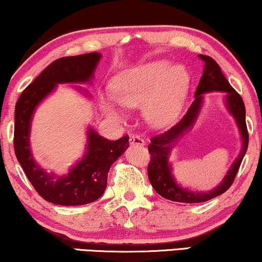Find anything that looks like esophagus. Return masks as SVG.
I'll use <instances>...</instances> for the list:
<instances>
[{
    "instance_id": "esophagus-1",
    "label": "esophagus",
    "mask_w": 262,
    "mask_h": 262,
    "mask_svg": "<svg viewBox=\"0 0 262 262\" xmlns=\"http://www.w3.org/2000/svg\"><path fill=\"white\" fill-rule=\"evenodd\" d=\"M130 144L131 145H144V144H145V140L140 138L139 136L134 135L130 137Z\"/></svg>"
}]
</instances>
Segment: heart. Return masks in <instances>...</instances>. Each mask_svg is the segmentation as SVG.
<instances>
[{"label":"heart","instance_id":"1","mask_svg":"<svg viewBox=\"0 0 262 262\" xmlns=\"http://www.w3.org/2000/svg\"><path fill=\"white\" fill-rule=\"evenodd\" d=\"M187 75L166 61L144 63L125 71L112 84V98L126 107L143 105L144 115L154 125H165L176 118L183 101ZM111 115H120L111 98L104 99Z\"/></svg>","mask_w":262,"mask_h":262}]
</instances>
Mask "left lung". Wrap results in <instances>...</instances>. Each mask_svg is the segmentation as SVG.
Returning <instances> with one entry per match:
<instances>
[{
    "mask_svg": "<svg viewBox=\"0 0 262 262\" xmlns=\"http://www.w3.org/2000/svg\"><path fill=\"white\" fill-rule=\"evenodd\" d=\"M199 58L203 61L204 68L202 77H201V80L199 85H197L195 100L192 101L190 107L188 108L187 113H185L180 122L173 125L172 127H170L169 130L163 131L161 134L154 136L150 139L151 143L147 146L151 156L149 165H147V176H149L151 185L164 199L182 203H202L228 190L237 175L242 159H244L246 151H247L249 140L247 125H246L245 103L241 96L229 84L225 74L222 73L221 67L219 66V63L213 58L202 54H199ZM213 90L226 92L227 105L234 118L237 119L243 140H244V145L243 146V150L237 161L234 162L225 180L219 187L208 193L191 192L180 187L173 180L171 175V167L167 162L168 154L169 149L173 146V143L178 137L183 134L184 130L188 129L192 126L195 120L200 105L202 104V94L212 92Z\"/></svg>",
    "mask_w": 262,
    "mask_h": 262,
    "instance_id": "left-lung-1",
    "label": "left lung"
}]
</instances>
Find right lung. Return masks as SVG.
<instances>
[{
	"instance_id": "right-lung-1",
	"label": "right lung",
	"mask_w": 262,
	"mask_h": 262,
	"mask_svg": "<svg viewBox=\"0 0 262 262\" xmlns=\"http://www.w3.org/2000/svg\"><path fill=\"white\" fill-rule=\"evenodd\" d=\"M100 56L94 52L56 59L26 87L15 106V155L37 194L51 203L82 206L99 199L107 185L110 168L128 146L127 135L117 140H108L96 131L89 130L85 157L67 176L61 177L43 171L30 152V120L37 104L55 89L56 84L90 81Z\"/></svg>"
}]
</instances>
